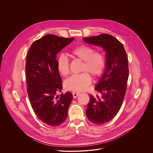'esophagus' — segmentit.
Masks as SVG:
<instances>
[{
  "label": "esophagus",
  "mask_w": 153,
  "mask_h": 153,
  "mask_svg": "<svg viewBox=\"0 0 153 153\" xmlns=\"http://www.w3.org/2000/svg\"><path fill=\"white\" fill-rule=\"evenodd\" d=\"M72 95H73V97L74 98H75L79 95V92H72Z\"/></svg>",
  "instance_id": "1"
}]
</instances>
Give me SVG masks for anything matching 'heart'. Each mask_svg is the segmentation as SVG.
Instances as JSON below:
<instances>
[{
    "mask_svg": "<svg viewBox=\"0 0 153 153\" xmlns=\"http://www.w3.org/2000/svg\"><path fill=\"white\" fill-rule=\"evenodd\" d=\"M74 57L82 61L80 74L74 75L66 80L65 87L67 90L80 92L87 89L91 82L90 75L94 78L99 77L104 72L105 59L104 55L85 44L75 46L71 51ZM57 67L59 72L64 76L69 74V61L64 55L58 59Z\"/></svg>",
    "mask_w": 153,
    "mask_h": 153,
    "instance_id": "heart-1",
    "label": "heart"
}]
</instances>
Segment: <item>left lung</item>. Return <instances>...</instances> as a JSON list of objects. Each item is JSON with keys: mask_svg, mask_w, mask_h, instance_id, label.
I'll return each mask as SVG.
<instances>
[{"mask_svg": "<svg viewBox=\"0 0 153 153\" xmlns=\"http://www.w3.org/2000/svg\"><path fill=\"white\" fill-rule=\"evenodd\" d=\"M83 39L88 44L102 47L106 51L104 72L95 88L100 95H89L86 110L91 123L102 125L113 119L122 105L129 75L127 56L122 43L109 34Z\"/></svg>", "mask_w": 153, "mask_h": 153, "instance_id": "8db88e82", "label": "left lung"}]
</instances>
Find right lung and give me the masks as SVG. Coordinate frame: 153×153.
Listing matches in <instances>:
<instances>
[{
  "label": "right lung",
  "mask_w": 153,
  "mask_h": 153,
  "mask_svg": "<svg viewBox=\"0 0 153 153\" xmlns=\"http://www.w3.org/2000/svg\"><path fill=\"white\" fill-rule=\"evenodd\" d=\"M74 38L48 34L31 45L25 66L27 91L36 115L48 126L56 127L66 119L73 99L69 92L56 95L62 88L57 67V53Z\"/></svg>",
  "instance_id": "right-lung-1"
}]
</instances>
